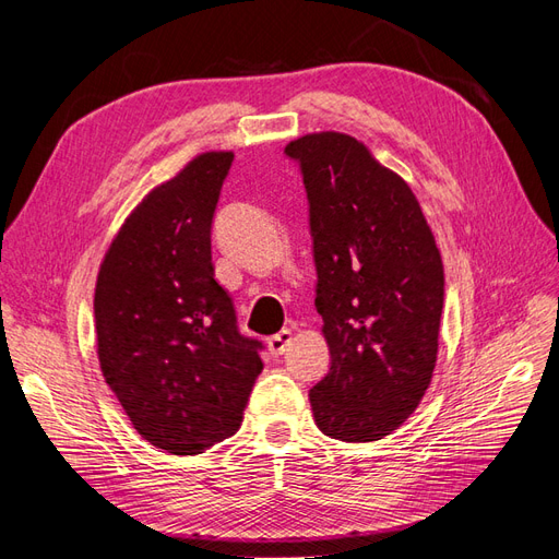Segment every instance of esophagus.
I'll list each match as a JSON object with an SVG mask.
<instances>
[{
  "mask_svg": "<svg viewBox=\"0 0 559 559\" xmlns=\"http://www.w3.org/2000/svg\"><path fill=\"white\" fill-rule=\"evenodd\" d=\"M289 343H292V331L289 329H282L280 333L267 337V347H270V352L275 354V357H282L286 347H289Z\"/></svg>",
  "mask_w": 559,
  "mask_h": 559,
  "instance_id": "1",
  "label": "esophagus"
}]
</instances>
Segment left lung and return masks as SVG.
<instances>
[{"label":"left lung","mask_w":559,"mask_h":559,"mask_svg":"<svg viewBox=\"0 0 559 559\" xmlns=\"http://www.w3.org/2000/svg\"><path fill=\"white\" fill-rule=\"evenodd\" d=\"M308 195L317 312L331 352L310 389L317 427L345 443L380 441L431 382L445 280L411 186L341 132L284 148Z\"/></svg>","instance_id":"obj_1"}]
</instances>
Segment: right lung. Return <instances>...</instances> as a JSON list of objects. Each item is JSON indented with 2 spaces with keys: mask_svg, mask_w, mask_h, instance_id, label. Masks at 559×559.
Instances as JSON below:
<instances>
[{
  "mask_svg": "<svg viewBox=\"0 0 559 559\" xmlns=\"http://www.w3.org/2000/svg\"><path fill=\"white\" fill-rule=\"evenodd\" d=\"M233 154H202L151 191L118 230L95 286L97 357L151 445L198 454L240 429L261 373L214 280L212 224Z\"/></svg>",
  "mask_w": 559,
  "mask_h": 559,
  "instance_id": "add662e5",
  "label": "right lung"
}]
</instances>
